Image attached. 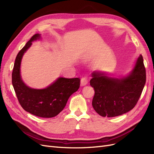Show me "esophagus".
Listing matches in <instances>:
<instances>
[{
	"mask_svg": "<svg viewBox=\"0 0 154 154\" xmlns=\"http://www.w3.org/2000/svg\"><path fill=\"white\" fill-rule=\"evenodd\" d=\"M88 83V79L87 77H83L81 79V85L84 86L86 85Z\"/></svg>",
	"mask_w": 154,
	"mask_h": 154,
	"instance_id": "34e87169",
	"label": "esophagus"
}]
</instances>
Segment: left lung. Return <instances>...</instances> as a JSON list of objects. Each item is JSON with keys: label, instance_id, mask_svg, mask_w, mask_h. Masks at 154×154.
Wrapping results in <instances>:
<instances>
[{"label": "left lung", "instance_id": "1", "mask_svg": "<svg viewBox=\"0 0 154 154\" xmlns=\"http://www.w3.org/2000/svg\"><path fill=\"white\" fill-rule=\"evenodd\" d=\"M92 77L90 84L95 91L92 105L96 112L108 118L127 113L137 104L146 83L142 55L127 76L114 78L95 71Z\"/></svg>", "mask_w": 154, "mask_h": 154}]
</instances>
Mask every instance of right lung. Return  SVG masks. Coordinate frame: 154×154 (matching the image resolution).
Masks as SVG:
<instances>
[{"label": "right lung", "mask_w": 154, "mask_h": 154, "mask_svg": "<svg viewBox=\"0 0 154 154\" xmlns=\"http://www.w3.org/2000/svg\"><path fill=\"white\" fill-rule=\"evenodd\" d=\"M40 38L39 34L32 36L18 53L13 69L12 84L18 102L26 111L38 117L53 118L62 111L69 97L80 88V79L59 78L43 89L30 88L23 82L20 72L22 58L32 42Z\"/></svg>", "instance_id": "obj_1"}]
</instances>
